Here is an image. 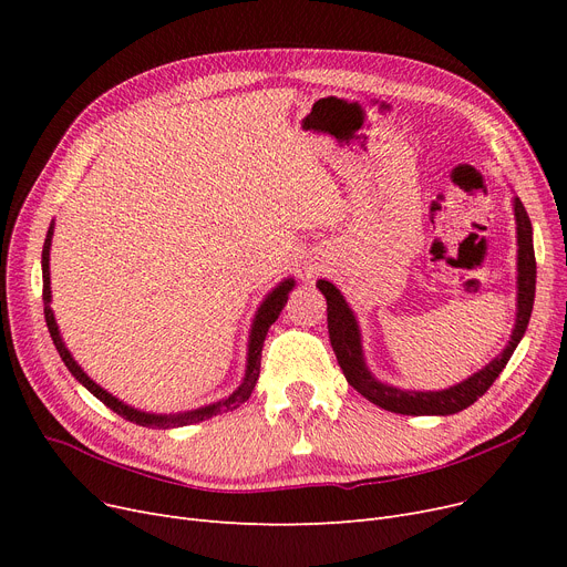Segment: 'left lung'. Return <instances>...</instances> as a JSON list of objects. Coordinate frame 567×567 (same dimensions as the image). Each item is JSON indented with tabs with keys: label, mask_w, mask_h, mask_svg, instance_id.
I'll return each instance as SVG.
<instances>
[{
	"label": "left lung",
	"mask_w": 567,
	"mask_h": 567,
	"mask_svg": "<svg viewBox=\"0 0 567 567\" xmlns=\"http://www.w3.org/2000/svg\"><path fill=\"white\" fill-rule=\"evenodd\" d=\"M513 212L517 223V312H515V326H513L511 340L496 359H492L478 372H473L468 379L451 385V389L411 391V389H398L393 383L377 379L365 363L359 319H355L353 310L344 301L342 291L329 280H317L319 291L326 296V306H329L326 312H329L331 347L336 351V359L349 385H353V391H359L372 404L385 411L402 413V415H453L457 411H464L466 406H471L475 400L487 393L489 385L496 381L503 368L508 365L513 351L522 342L530 312H533V299H535L533 227H530L526 208L517 195L513 197Z\"/></svg>",
	"instance_id": "obj_1"
}]
</instances>
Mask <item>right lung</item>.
I'll return each mask as SVG.
<instances>
[{
	"instance_id": "1",
	"label": "right lung",
	"mask_w": 567,
	"mask_h": 567,
	"mask_svg": "<svg viewBox=\"0 0 567 567\" xmlns=\"http://www.w3.org/2000/svg\"><path fill=\"white\" fill-rule=\"evenodd\" d=\"M52 234H54V223H50V229H48V236H45V244H43V255H41V268H43V312H45V323H48V331H50V338L59 351V355H62L64 365L69 368V372L84 385V389L92 393L94 398H99L105 406H110L114 413L122 415V419L135 423V425H142V427H152V430H167V427H184V425H193V423H202L206 419H214V415L218 413H227V411H234L241 406L255 391V383L259 379V365H261V347H264V340H266V333L268 329H271V323L280 317L287 299H289V291L293 289L296 280L293 278H285L282 282H278L271 291H268L264 296L261 306L257 308L255 312V319H252V326H250V336H248V355H246V374H244V381L238 383V389L214 402V404H206V406H199V409H190V411H178V413H148V411H140L135 406H128L124 404L118 398H114L112 393H107L105 389H101V385L89 377L80 365L78 361L73 359V353L69 351V347L64 344V338L62 333H59V326H56V319H54V312H52V289H50V246H52Z\"/></svg>"
}]
</instances>
